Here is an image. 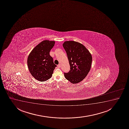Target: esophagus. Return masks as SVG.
<instances>
[{
	"label": "esophagus",
	"mask_w": 129,
	"mask_h": 129,
	"mask_svg": "<svg viewBox=\"0 0 129 129\" xmlns=\"http://www.w3.org/2000/svg\"><path fill=\"white\" fill-rule=\"evenodd\" d=\"M57 67L59 68H60V64H59V65H58Z\"/></svg>",
	"instance_id": "esophagus-1"
}]
</instances>
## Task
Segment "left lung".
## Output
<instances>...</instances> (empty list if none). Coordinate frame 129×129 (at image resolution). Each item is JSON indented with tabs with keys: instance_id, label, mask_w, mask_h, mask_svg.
Segmentation results:
<instances>
[{
	"instance_id": "left-lung-1",
	"label": "left lung",
	"mask_w": 129,
	"mask_h": 129,
	"mask_svg": "<svg viewBox=\"0 0 129 129\" xmlns=\"http://www.w3.org/2000/svg\"><path fill=\"white\" fill-rule=\"evenodd\" d=\"M63 47L67 53L70 70L64 73L67 80L73 84L83 80L91 69L92 56L85 46L74 41L64 42Z\"/></svg>"
}]
</instances>
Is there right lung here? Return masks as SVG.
Listing matches in <instances>:
<instances>
[{
    "mask_svg": "<svg viewBox=\"0 0 129 129\" xmlns=\"http://www.w3.org/2000/svg\"><path fill=\"white\" fill-rule=\"evenodd\" d=\"M54 44V41H42L33 49L27 58V66L30 74L41 82L50 79L56 67L50 55Z\"/></svg>",
    "mask_w": 129,
    "mask_h": 129,
    "instance_id": "right-lung-1",
    "label": "right lung"
}]
</instances>
